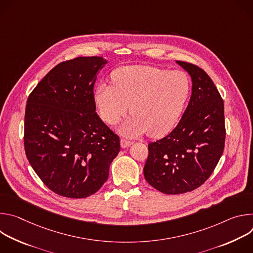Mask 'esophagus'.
Returning a JSON list of instances; mask_svg holds the SVG:
<instances>
[{"label":"esophagus","mask_w":253,"mask_h":253,"mask_svg":"<svg viewBox=\"0 0 253 253\" xmlns=\"http://www.w3.org/2000/svg\"><path fill=\"white\" fill-rule=\"evenodd\" d=\"M132 144H133V142H131V141H128V140H125V139L120 140V145H121L122 148H127V147L131 146Z\"/></svg>","instance_id":"esophagus-1"}]
</instances>
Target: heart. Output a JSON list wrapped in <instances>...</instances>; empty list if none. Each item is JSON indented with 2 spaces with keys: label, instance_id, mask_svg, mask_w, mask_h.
<instances>
[{
  "label": "heart",
  "instance_id": "1",
  "mask_svg": "<svg viewBox=\"0 0 253 253\" xmlns=\"http://www.w3.org/2000/svg\"><path fill=\"white\" fill-rule=\"evenodd\" d=\"M112 82L113 85L97 86L94 102L102 120L110 125L125 116L130 107L133 114L118 127L128 137L147 132L151 137H161L169 133L181 116L191 92V81L185 72L146 65L117 69Z\"/></svg>",
  "mask_w": 253,
  "mask_h": 253
}]
</instances>
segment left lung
I'll use <instances>...</instances> for the list:
<instances>
[{"label":"left lung","instance_id":"obj_1","mask_svg":"<svg viewBox=\"0 0 253 253\" xmlns=\"http://www.w3.org/2000/svg\"><path fill=\"white\" fill-rule=\"evenodd\" d=\"M191 77L190 101L172 132L148 145L143 172L165 194H181L202 185L224 149V104L213 81L199 67L176 61Z\"/></svg>","mask_w":253,"mask_h":253}]
</instances>
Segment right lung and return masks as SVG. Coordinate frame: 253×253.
<instances>
[{"label": "right lung", "instance_id": "right-lung-1", "mask_svg": "<svg viewBox=\"0 0 253 253\" xmlns=\"http://www.w3.org/2000/svg\"><path fill=\"white\" fill-rule=\"evenodd\" d=\"M107 63L103 57L62 62L27 101V158L45 185L64 197L97 192L120 151L119 137L100 119L94 102V85Z\"/></svg>", "mask_w": 253, "mask_h": 253}]
</instances>
